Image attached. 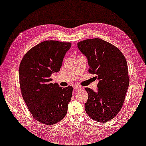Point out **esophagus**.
Masks as SVG:
<instances>
[{"label":"esophagus","instance_id":"34e87169","mask_svg":"<svg viewBox=\"0 0 146 146\" xmlns=\"http://www.w3.org/2000/svg\"><path fill=\"white\" fill-rule=\"evenodd\" d=\"M74 89H75L76 91H79V90H80V89H82L81 87L78 86H75L74 87Z\"/></svg>","mask_w":146,"mask_h":146}]
</instances>
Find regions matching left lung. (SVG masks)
<instances>
[{
	"label": "left lung",
	"mask_w": 146,
	"mask_h": 146,
	"mask_svg": "<svg viewBox=\"0 0 146 146\" xmlns=\"http://www.w3.org/2000/svg\"><path fill=\"white\" fill-rule=\"evenodd\" d=\"M88 60L89 72L96 74L98 90L86 88L87 114L94 120L106 122L121 110L129 83L128 65L118 48L101 39H86L77 44Z\"/></svg>",
	"instance_id": "obj_1"
}]
</instances>
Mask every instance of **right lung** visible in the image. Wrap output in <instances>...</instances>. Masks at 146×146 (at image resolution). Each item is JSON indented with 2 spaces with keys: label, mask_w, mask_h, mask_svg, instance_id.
Returning a JSON list of instances; mask_svg holds the SVG:
<instances>
[{
  "label": "right lung",
  "mask_w": 146,
  "mask_h": 146,
  "mask_svg": "<svg viewBox=\"0 0 146 146\" xmlns=\"http://www.w3.org/2000/svg\"><path fill=\"white\" fill-rule=\"evenodd\" d=\"M70 42L46 40L25 55L19 68L21 94L37 121L54 125L65 117L72 99L73 88L52 84L50 78L60 71Z\"/></svg>",
  "instance_id": "obj_1"
}]
</instances>
